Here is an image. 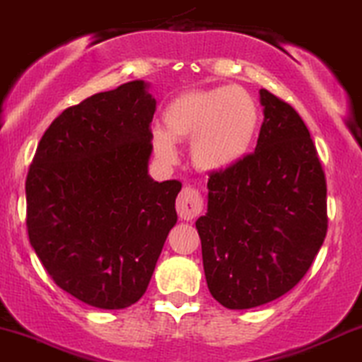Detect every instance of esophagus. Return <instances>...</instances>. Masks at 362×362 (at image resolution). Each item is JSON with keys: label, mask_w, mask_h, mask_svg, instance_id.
Returning <instances> with one entry per match:
<instances>
[{"label": "esophagus", "mask_w": 362, "mask_h": 362, "mask_svg": "<svg viewBox=\"0 0 362 362\" xmlns=\"http://www.w3.org/2000/svg\"><path fill=\"white\" fill-rule=\"evenodd\" d=\"M202 201L201 192L194 187H184L177 197V213L182 220H192V218L199 216L202 211Z\"/></svg>", "instance_id": "esophagus-1"}]
</instances>
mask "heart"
<instances>
[{
  "label": "heart",
  "instance_id": "1",
  "mask_svg": "<svg viewBox=\"0 0 362 362\" xmlns=\"http://www.w3.org/2000/svg\"><path fill=\"white\" fill-rule=\"evenodd\" d=\"M259 113L251 94L239 86L187 90L170 103L163 127L151 132L154 154L177 160L173 142L189 141L190 158L201 172H225L251 149Z\"/></svg>",
  "mask_w": 362,
  "mask_h": 362
}]
</instances>
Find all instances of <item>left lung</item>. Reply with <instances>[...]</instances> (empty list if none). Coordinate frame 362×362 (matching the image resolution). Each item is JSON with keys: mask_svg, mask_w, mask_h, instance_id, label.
Instances as JSON below:
<instances>
[{"mask_svg": "<svg viewBox=\"0 0 362 362\" xmlns=\"http://www.w3.org/2000/svg\"><path fill=\"white\" fill-rule=\"evenodd\" d=\"M256 151L209 173L208 213L196 221L211 296L251 309L292 291L327 237V178L296 110L261 89Z\"/></svg>", "mask_w": 362, "mask_h": 362, "instance_id": "1", "label": "left lung"}]
</instances>
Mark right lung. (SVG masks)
I'll return each instance as SVG.
<instances>
[{
  "label": "right lung",
  "instance_id": "right-lung-1",
  "mask_svg": "<svg viewBox=\"0 0 362 362\" xmlns=\"http://www.w3.org/2000/svg\"><path fill=\"white\" fill-rule=\"evenodd\" d=\"M156 101L142 81L70 106L25 180L27 233L54 284L99 309L136 304L177 223L178 180L148 175Z\"/></svg>",
  "mask_w": 362,
  "mask_h": 362
}]
</instances>
